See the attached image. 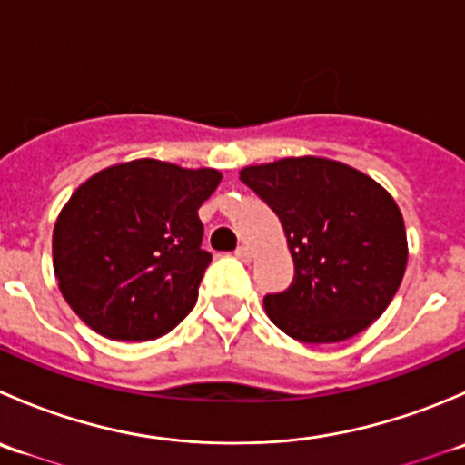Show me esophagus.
<instances>
[{"mask_svg": "<svg viewBox=\"0 0 465 465\" xmlns=\"http://www.w3.org/2000/svg\"><path fill=\"white\" fill-rule=\"evenodd\" d=\"M236 259H241L242 262H250L252 261V250L247 245H241L236 250Z\"/></svg>", "mask_w": 465, "mask_h": 465, "instance_id": "1", "label": "esophagus"}]
</instances>
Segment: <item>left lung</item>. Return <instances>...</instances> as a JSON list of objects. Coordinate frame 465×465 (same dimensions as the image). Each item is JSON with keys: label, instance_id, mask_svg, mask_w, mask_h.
Returning a JSON list of instances; mask_svg holds the SVG:
<instances>
[{"label": "left lung", "instance_id": "left-lung-1", "mask_svg": "<svg viewBox=\"0 0 465 465\" xmlns=\"http://www.w3.org/2000/svg\"><path fill=\"white\" fill-rule=\"evenodd\" d=\"M279 215L294 261L283 292L262 299L285 335L306 344L349 340L391 303L407 267L405 223L364 173L323 157H288L241 171Z\"/></svg>", "mask_w": 465, "mask_h": 465}]
</instances>
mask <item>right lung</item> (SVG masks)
I'll return each instance as SVG.
<instances>
[{"mask_svg":"<svg viewBox=\"0 0 465 465\" xmlns=\"http://www.w3.org/2000/svg\"><path fill=\"white\" fill-rule=\"evenodd\" d=\"M220 180L213 168L134 159L78 186L54 229L55 279L72 311L110 340L171 332L211 262L198 209Z\"/></svg>","mask_w":465,"mask_h":465,"instance_id":"add662e5","label":"right lung"}]
</instances>
